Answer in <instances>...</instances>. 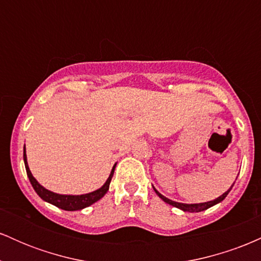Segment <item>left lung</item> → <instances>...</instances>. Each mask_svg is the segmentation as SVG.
I'll return each mask as SVG.
<instances>
[{
  "label": "left lung",
  "instance_id": "obj_1",
  "mask_svg": "<svg viewBox=\"0 0 261 261\" xmlns=\"http://www.w3.org/2000/svg\"><path fill=\"white\" fill-rule=\"evenodd\" d=\"M233 185H234V184H233ZM233 185H232V187H233ZM232 187H230V188L228 189V190L226 191V193H223L222 195L218 196L217 199L212 200V201L200 202V203H182V202H176V201H173V200L168 199V197H166L164 195H162L160 191H158L157 189H155L154 187H153V190L155 191V194H157V195L160 196L162 200H163L164 202L169 203V205L174 206V207H176V208H180V210H182V211H184V212H201V211H205V210H207V208H210V207H212V206L217 205V203H220L221 201H223V200L226 199V196L228 195V193L230 191V189H232Z\"/></svg>",
  "mask_w": 261,
  "mask_h": 261
}]
</instances>
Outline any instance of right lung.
Listing matches in <instances>:
<instances>
[{
  "label": "right lung",
  "instance_id": "obj_1",
  "mask_svg": "<svg viewBox=\"0 0 261 261\" xmlns=\"http://www.w3.org/2000/svg\"><path fill=\"white\" fill-rule=\"evenodd\" d=\"M23 160H24V166L27 170V175H28L29 180H31V184L33 189L35 190V193L38 194L44 201L51 203V205L56 206V207L66 210V211H77V210H82L85 207H88V206L93 205L94 202H97L98 200H100L101 197L107 194V191L109 190L110 181H112L114 170H115L116 163L114 164L112 172H110L109 178L107 179V181L104 182V185L97 190L92 191V193L88 194H82V195H64V194H56L54 191L47 190L45 189L43 185H40L38 182L37 179L34 178L32 174L31 169H29L28 162H27V153H25V145H24V151H23Z\"/></svg>",
  "mask_w": 261,
  "mask_h": 261
}]
</instances>
